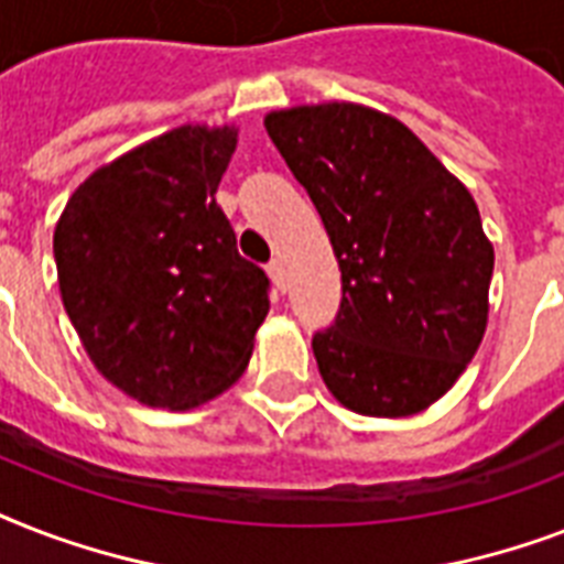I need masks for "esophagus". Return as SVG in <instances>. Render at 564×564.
Wrapping results in <instances>:
<instances>
[{
	"instance_id": "34e87169",
	"label": "esophagus",
	"mask_w": 564,
	"mask_h": 564,
	"mask_svg": "<svg viewBox=\"0 0 564 564\" xmlns=\"http://www.w3.org/2000/svg\"><path fill=\"white\" fill-rule=\"evenodd\" d=\"M265 272H269V278H272L278 290H286V265H283V260L274 257L272 263L265 265Z\"/></svg>"
}]
</instances>
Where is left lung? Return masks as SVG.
<instances>
[{
  "mask_svg": "<svg viewBox=\"0 0 564 564\" xmlns=\"http://www.w3.org/2000/svg\"><path fill=\"white\" fill-rule=\"evenodd\" d=\"M278 152L325 221L343 272L336 322L313 336L336 401L371 419L427 410L489 322L495 248L456 175L389 113L354 101L272 110Z\"/></svg>",
  "mask_w": 564,
  "mask_h": 564,
  "instance_id": "left-lung-1",
  "label": "left lung"
}]
</instances>
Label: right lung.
Listing matches in <instances>:
<instances>
[{
    "label": "right lung",
    "instance_id": "1",
    "mask_svg": "<svg viewBox=\"0 0 564 564\" xmlns=\"http://www.w3.org/2000/svg\"><path fill=\"white\" fill-rule=\"evenodd\" d=\"M234 149V126L172 128L99 166L55 225L66 316L99 375L145 406L230 389L269 313V278L216 204Z\"/></svg>",
    "mask_w": 564,
    "mask_h": 564
}]
</instances>
